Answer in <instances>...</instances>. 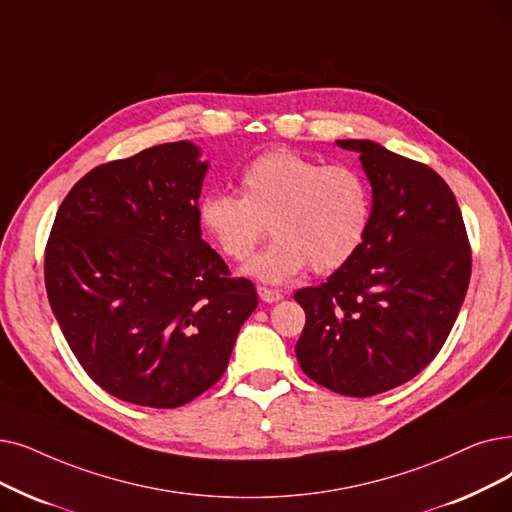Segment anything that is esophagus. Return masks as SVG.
I'll return each instance as SVG.
<instances>
[{
	"label": "esophagus",
	"instance_id": "esophagus-1",
	"mask_svg": "<svg viewBox=\"0 0 512 512\" xmlns=\"http://www.w3.org/2000/svg\"><path fill=\"white\" fill-rule=\"evenodd\" d=\"M257 293H259V297H261L265 303H276V301L282 299V293H280V291H276V288H268V286H259Z\"/></svg>",
	"mask_w": 512,
	"mask_h": 512
}]
</instances>
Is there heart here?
I'll return each mask as SVG.
<instances>
[{
  "instance_id": "b5f03b06",
  "label": "heart",
  "mask_w": 512,
  "mask_h": 512,
  "mask_svg": "<svg viewBox=\"0 0 512 512\" xmlns=\"http://www.w3.org/2000/svg\"><path fill=\"white\" fill-rule=\"evenodd\" d=\"M198 217L228 259H251L265 238H276L251 265L263 282H284L307 265L335 272L360 251L372 217L364 175L345 163L322 165L288 148L259 154L240 175V194L209 192Z\"/></svg>"
}]
</instances>
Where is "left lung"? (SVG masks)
Instances as JSON below:
<instances>
[{"label": "left lung", "instance_id": "8db88e82", "mask_svg": "<svg viewBox=\"0 0 512 512\" xmlns=\"http://www.w3.org/2000/svg\"><path fill=\"white\" fill-rule=\"evenodd\" d=\"M337 144L360 152L372 184L370 228L343 268L295 293L305 309L295 351L311 381L370 397L433 362L469 288L473 255L439 173L368 140Z\"/></svg>", "mask_w": 512, "mask_h": 512}]
</instances>
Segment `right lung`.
Masks as SVG:
<instances>
[{"mask_svg": "<svg viewBox=\"0 0 512 512\" xmlns=\"http://www.w3.org/2000/svg\"><path fill=\"white\" fill-rule=\"evenodd\" d=\"M190 142L85 173L58 207L43 276L54 316L90 379L123 402L177 408L228 368L257 307L201 238L207 163Z\"/></svg>", "mask_w": 512, "mask_h": 512, "instance_id": "1", "label": "right lung"}]
</instances>
